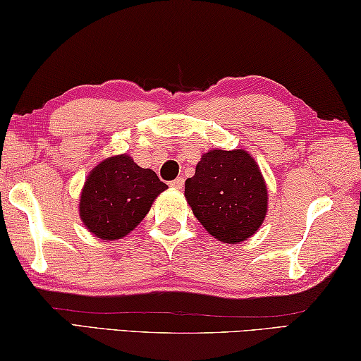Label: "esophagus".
Returning <instances> with one entry per match:
<instances>
[{"label":"esophagus","instance_id":"obj_1","mask_svg":"<svg viewBox=\"0 0 361 361\" xmlns=\"http://www.w3.org/2000/svg\"><path fill=\"white\" fill-rule=\"evenodd\" d=\"M183 185H185V180L183 178H176L173 181H170V186H172L173 189H181Z\"/></svg>","mask_w":361,"mask_h":361}]
</instances>
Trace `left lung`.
<instances>
[{"instance_id": "obj_1", "label": "left lung", "mask_w": 361, "mask_h": 361, "mask_svg": "<svg viewBox=\"0 0 361 361\" xmlns=\"http://www.w3.org/2000/svg\"><path fill=\"white\" fill-rule=\"evenodd\" d=\"M185 195L200 224L224 243L247 240L266 218V181L243 149L205 152L185 183Z\"/></svg>"}]
</instances>
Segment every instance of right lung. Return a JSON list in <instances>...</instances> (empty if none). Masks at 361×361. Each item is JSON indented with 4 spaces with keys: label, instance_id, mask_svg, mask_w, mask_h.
I'll list each match as a JSON object with an SVG mask.
<instances>
[{
    "label": "right lung",
    "instance_id": "add662e5",
    "mask_svg": "<svg viewBox=\"0 0 361 361\" xmlns=\"http://www.w3.org/2000/svg\"><path fill=\"white\" fill-rule=\"evenodd\" d=\"M166 189L156 172L137 166L130 156L108 157L84 183L79 216L99 239H121L137 228Z\"/></svg>",
    "mask_w": 361,
    "mask_h": 361
}]
</instances>
